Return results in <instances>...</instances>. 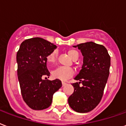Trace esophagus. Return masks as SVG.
<instances>
[{"label": "esophagus", "instance_id": "1", "mask_svg": "<svg viewBox=\"0 0 126 126\" xmlns=\"http://www.w3.org/2000/svg\"><path fill=\"white\" fill-rule=\"evenodd\" d=\"M66 84H67V83H66V82H62V85H63V86H65V85H66Z\"/></svg>", "mask_w": 126, "mask_h": 126}]
</instances>
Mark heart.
Segmentation results:
<instances>
[{"label":"heart","instance_id":"heart-1","mask_svg":"<svg viewBox=\"0 0 126 126\" xmlns=\"http://www.w3.org/2000/svg\"><path fill=\"white\" fill-rule=\"evenodd\" d=\"M67 53L74 61L78 59L79 53L75 49H69V50H67ZM57 57V51L54 50L47 55V56L46 57V61L49 64H53L56 62ZM73 74L74 71L72 68L63 67H57L51 73L53 78L58 79L61 80H67V79L71 78L73 75Z\"/></svg>","mask_w":126,"mask_h":126}]
</instances>
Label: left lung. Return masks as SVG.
Listing matches in <instances>:
<instances>
[{"label":"left lung","mask_w":126,"mask_h":126,"mask_svg":"<svg viewBox=\"0 0 126 126\" xmlns=\"http://www.w3.org/2000/svg\"><path fill=\"white\" fill-rule=\"evenodd\" d=\"M83 55L82 69L73 83L74 92L69 98L70 107L75 112L86 113L99 104L110 73V57L102 45L90 42L73 46ZM81 83L82 86L80 87Z\"/></svg>","instance_id":"1"}]
</instances>
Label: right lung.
Returning a JSON list of instances; mask_svg holds the SVG:
<instances>
[{
	"mask_svg": "<svg viewBox=\"0 0 126 126\" xmlns=\"http://www.w3.org/2000/svg\"><path fill=\"white\" fill-rule=\"evenodd\" d=\"M56 47L43 38L33 37L24 41L17 52V74L22 96L33 110H42L50 106L53 95L62 86L59 79L49 80L46 77L50 75L46 57Z\"/></svg>",
	"mask_w": 126,
	"mask_h": 126,
	"instance_id": "obj_1",
	"label": "right lung"
}]
</instances>
